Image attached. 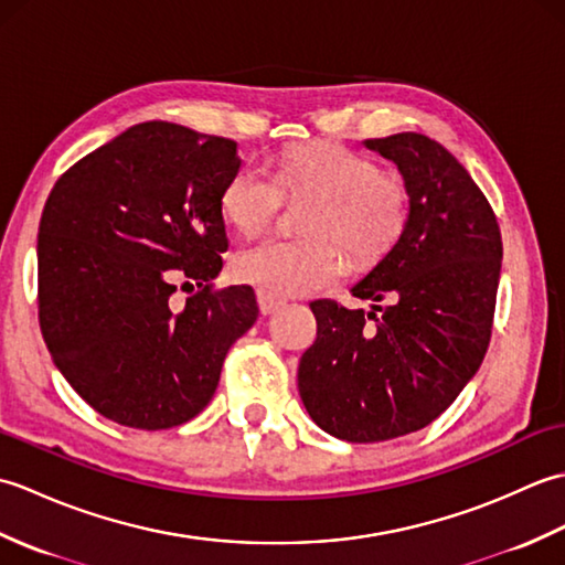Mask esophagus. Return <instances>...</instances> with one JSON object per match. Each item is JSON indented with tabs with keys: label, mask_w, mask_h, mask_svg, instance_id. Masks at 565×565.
<instances>
[{
	"label": "esophagus",
	"mask_w": 565,
	"mask_h": 565,
	"mask_svg": "<svg viewBox=\"0 0 565 565\" xmlns=\"http://www.w3.org/2000/svg\"><path fill=\"white\" fill-rule=\"evenodd\" d=\"M257 303H259V313L262 316H271L274 310H279L284 306L281 298L269 296V294H264V291H257Z\"/></svg>",
	"instance_id": "34e87169"
}]
</instances>
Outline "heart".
I'll return each instance as SVG.
<instances>
[{
    "mask_svg": "<svg viewBox=\"0 0 565 565\" xmlns=\"http://www.w3.org/2000/svg\"><path fill=\"white\" fill-rule=\"evenodd\" d=\"M284 196L313 199L303 218L308 237H267L233 259L237 281L276 298L338 281L347 267L342 249L359 262L383 259L411 223V189L403 179L338 142L286 150L271 174L237 167L223 184L221 213L239 233L257 235L274 223Z\"/></svg>",
    "mask_w": 565,
    "mask_h": 565,
    "instance_id": "b5f03b06",
    "label": "heart"
}]
</instances>
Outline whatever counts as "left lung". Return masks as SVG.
Instances as JSON below:
<instances>
[{
	"label": "left lung",
	"instance_id": "8db88e82",
	"mask_svg": "<svg viewBox=\"0 0 565 565\" xmlns=\"http://www.w3.org/2000/svg\"><path fill=\"white\" fill-rule=\"evenodd\" d=\"M411 189L403 239L352 286L371 310L310 303L318 338L298 393L328 435L369 444L411 435L447 411L490 344L502 237L483 191L423 134L364 140ZM386 300V307H379Z\"/></svg>",
	"mask_w": 565,
	"mask_h": 565
}]
</instances>
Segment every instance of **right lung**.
Listing matches in <instances>:
<instances>
[{"label": "right lung", "mask_w": 565, "mask_h": 565, "mask_svg": "<svg viewBox=\"0 0 565 565\" xmlns=\"http://www.w3.org/2000/svg\"><path fill=\"white\" fill-rule=\"evenodd\" d=\"M237 167L231 138L146 121L72 164L45 201L43 340L79 398L118 425L196 417L255 326L252 286L213 289L227 249L221 191ZM179 282L192 294L182 305Z\"/></svg>", "instance_id": "1"}]
</instances>
